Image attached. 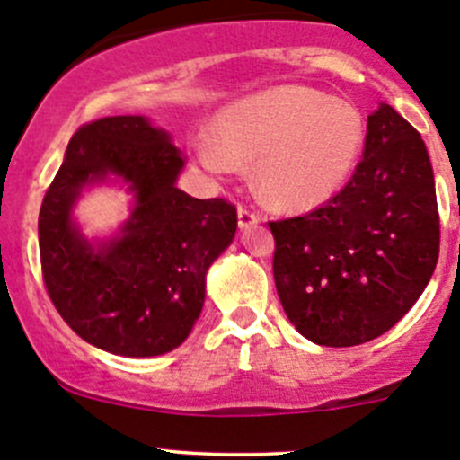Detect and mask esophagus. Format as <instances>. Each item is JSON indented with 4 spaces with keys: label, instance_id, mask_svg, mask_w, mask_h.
<instances>
[{
    "label": "esophagus",
    "instance_id": "1",
    "mask_svg": "<svg viewBox=\"0 0 460 460\" xmlns=\"http://www.w3.org/2000/svg\"><path fill=\"white\" fill-rule=\"evenodd\" d=\"M260 217L262 216H260V211H256L253 207H247V204H240L238 207V222L243 229H249V226L258 225Z\"/></svg>",
    "mask_w": 460,
    "mask_h": 460
}]
</instances>
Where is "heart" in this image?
<instances>
[{
    "label": "heart",
    "mask_w": 460,
    "mask_h": 460,
    "mask_svg": "<svg viewBox=\"0 0 460 460\" xmlns=\"http://www.w3.org/2000/svg\"><path fill=\"white\" fill-rule=\"evenodd\" d=\"M216 137L193 146L211 173H231L235 157H258L262 196L282 208H314L349 180L365 144V122L354 104L305 86H280L226 106Z\"/></svg>",
    "instance_id": "obj_1"
}]
</instances>
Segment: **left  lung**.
Returning a JSON list of instances; mask_svg holds the SVG:
<instances>
[{"mask_svg": "<svg viewBox=\"0 0 460 460\" xmlns=\"http://www.w3.org/2000/svg\"><path fill=\"white\" fill-rule=\"evenodd\" d=\"M269 229L278 298L305 338L354 347L383 336L414 307L438 260V204L420 133L380 104L349 182Z\"/></svg>", "mask_w": 460, "mask_h": 460, "instance_id": "1", "label": "left lung"}]
</instances>
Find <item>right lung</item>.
<instances>
[{"instance_id": "add662e5", "label": "right lung", "mask_w": 460, "mask_h": 460, "mask_svg": "<svg viewBox=\"0 0 460 460\" xmlns=\"http://www.w3.org/2000/svg\"><path fill=\"white\" fill-rule=\"evenodd\" d=\"M184 160L142 115L93 119L75 131L40 208L46 291L80 338L118 356L148 358L187 341L202 312L204 276L235 235L225 198L198 200L175 187ZM115 172L137 208L123 235L95 250L70 222L88 181Z\"/></svg>"}]
</instances>
